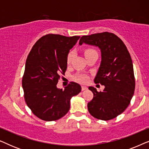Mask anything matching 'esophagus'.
I'll return each instance as SVG.
<instances>
[{
	"mask_svg": "<svg viewBox=\"0 0 149 149\" xmlns=\"http://www.w3.org/2000/svg\"><path fill=\"white\" fill-rule=\"evenodd\" d=\"M81 89H82V91H85L87 89V87L86 86H84V85H83L82 87H81Z\"/></svg>",
	"mask_w": 149,
	"mask_h": 149,
	"instance_id": "34e87169",
	"label": "esophagus"
}]
</instances>
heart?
Returning a JSON list of instances; mask_svg holds the SVG:
<instances>
[{
	"label": "heart",
	"mask_w": 149,
	"mask_h": 149,
	"mask_svg": "<svg viewBox=\"0 0 149 149\" xmlns=\"http://www.w3.org/2000/svg\"><path fill=\"white\" fill-rule=\"evenodd\" d=\"M94 52H95L94 50L90 49H88L85 50V55L89 54V53ZM73 56H74V52H69V54H68V56H67V62H68V63L70 62V61L72 60ZM77 79L79 81H81V82L85 83V82H87V80H88V77H87V75H85V74L78 75V76L77 77Z\"/></svg>",
	"instance_id": "b5f03b06"
}]
</instances>
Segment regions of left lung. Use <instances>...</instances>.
<instances>
[{
  "instance_id": "left-lung-1",
  "label": "left lung",
  "mask_w": 149,
  "mask_h": 149,
  "mask_svg": "<svg viewBox=\"0 0 149 149\" xmlns=\"http://www.w3.org/2000/svg\"><path fill=\"white\" fill-rule=\"evenodd\" d=\"M83 43L100 50L101 62L94 83L104 85L100 92L89 87L93 97L87 104L88 111L97 119H113L127 109L133 97L135 79L131 56L123 42L108 32L83 36L79 45Z\"/></svg>"
}]
</instances>
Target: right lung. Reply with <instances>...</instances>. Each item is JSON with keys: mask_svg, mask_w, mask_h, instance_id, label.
Instances as JSON below:
<instances>
[{"mask_svg": "<svg viewBox=\"0 0 149 149\" xmlns=\"http://www.w3.org/2000/svg\"><path fill=\"white\" fill-rule=\"evenodd\" d=\"M80 36L49 34L32 47L22 79L26 104L39 119L46 121L60 119L70 109V99L81 91V85L71 82L64 89L57 83L67 68V56Z\"/></svg>", "mask_w": 149, "mask_h": 149, "instance_id": "1", "label": "right lung"}]
</instances>
